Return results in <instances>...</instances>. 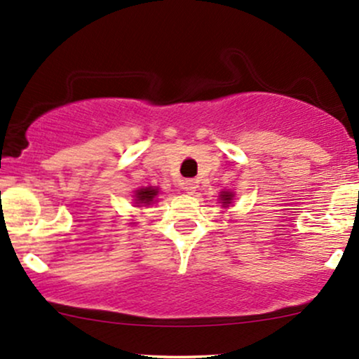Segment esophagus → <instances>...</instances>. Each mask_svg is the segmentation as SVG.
Masks as SVG:
<instances>
[{
    "mask_svg": "<svg viewBox=\"0 0 359 359\" xmlns=\"http://www.w3.org/2000/svg\"><path fill=\"white\" fill-rule=\"evenodd\" d=\"M182 189H184V191H187L189 194H194V192H196V189H197V180L185 179L182 182Z\"/></svg>",
    "mask_w": 359,
    "mask_h": 359,
    "instance_id": "esophagus-1",
    "label": "esophagus"
}]
</instances>
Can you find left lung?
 <instances>
[{
  "label": "left lung",
  "instance_id": "1",
  "mask_svg": "<svg viewBox=\"0 0 359 359\" xmlns=\"http://www.w3.org/2000/svg\"><path fill=\"white\" fill-rule=\"evenodd\" d=\"M233 196H234V194L228 192V191H222V192L219 194V199H221V203H222V208H228V205L231 204Z\"/></svg>",
  "mask_w": 359,
  "mask_h": 359
}]
</instances>
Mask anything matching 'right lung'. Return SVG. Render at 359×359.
I'll return each instance as SVG.
<instances>
[{
	"label": "right lung",
	"instance_id": "right-lung-1",
	"mask_svg": "<svg viewBox=\"0 0 359 359\" xmlns=\"http://www.w3.org/2000/svg\"><path fill=\"white\" fill-rule=\"evenodd\" d=\"M156 196H158V189H155V187L138 189V191H135V204L150 205V204H154Z\"/></svg>",
	"mask_w": 359,
	"mask_h": 359
}]
</instances>
